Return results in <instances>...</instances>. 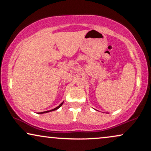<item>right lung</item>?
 I'll return each mask as SVG.
<instances>
[{
  "instance_id": "add662e5",
  "label": "right lung",
  "mask_w": 151,
  "mask_h": 151,
  "mask_svg": "<svg viewBox=\"0 0 151 151\" xmlns=\"http://www.w3.org/2000/svg\"><path fill=\"white\" fill-rule=\"evenodd\" d=\"M62 104H63V102H62V103L60 104L59 105L58 107H56V108H55V109H52V110H50V111H43V112H40V113H38V114H45V113H48V112L52 111H55V110H57V109H58L59 108H60V106H62Z\"/></svg>"
}]
</instances>
